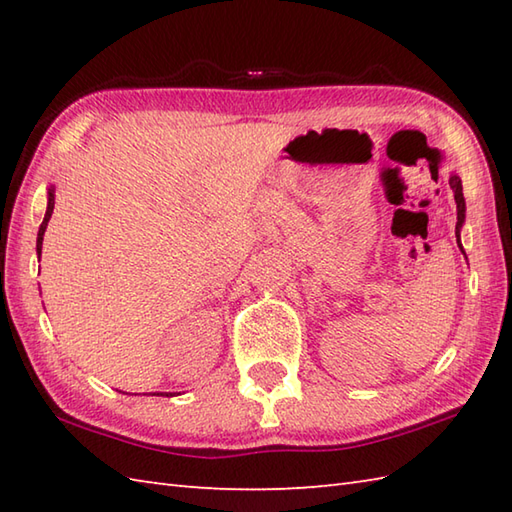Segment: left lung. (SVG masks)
Segmentation results:
<instances>
[{
  "label": "left lung",
  "mask_w": 512,
  "mask_h": 512,
  "mask_svg": "<svg viewBox=\"0 0 512 512\" xmlns=\"http://www.w3.org/2000/svg\"><path fill=\"white\" fill-rule=\"evenodd\" d=\"M449 184H451V189H453L455 204H458V224H455V237H458V246H460V250L464 253L462 242H460V233H462L464 217H466V202H464V193H462V180H460L458 173H451ZM464 257H466V253H464Z\"/></svg>",
  "instance_id": "8db88e82"
}]
</instances>
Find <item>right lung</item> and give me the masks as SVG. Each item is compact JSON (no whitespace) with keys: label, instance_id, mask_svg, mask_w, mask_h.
<instances>
[{"label":"right lung","instance_id":"add662e5","mask_svg":"<svg viewBox=\"0 0 512 512\" xmlns=\"http://www.w3.org/2000/svg\"><path fill=\"white\" fill-rule=\"evenodd\" d=\"M52 209H54V187H52V184H50V187H48V209H46V215H43V222H41V226H39V233H37V257H41L43 233H46V228H48V222H50ZM151 396H158V394H151ZM160 396H162V394H160ZM165 396H173V394H165Z\"/></svg>","mask_w":512,"mask_h":512}]
</instances>
